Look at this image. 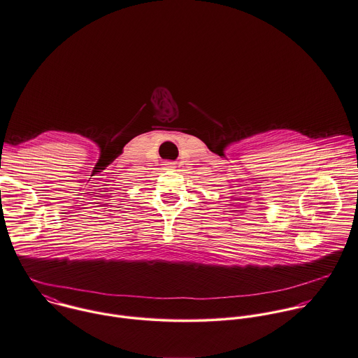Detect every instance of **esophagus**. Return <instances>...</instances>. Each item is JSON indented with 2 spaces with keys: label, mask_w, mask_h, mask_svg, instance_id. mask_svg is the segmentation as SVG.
I'll return each mask as SVG.
<instances>
[{
  "label": "esophagus",
  "mask_w": 358,
  "mask_h": 358,
  "mask_svg": "<svg viewBox=\"0 0 358 358\" xmlns=\"http://www.w3.org/2000/svg\"><path fill=\"white\" fill-rule=\"evenodd\" d=\"M164 167H166L167 170H174V169H176V164H174L173 162H166V163H164Z\"/></svg>",
  "instance_id": "esophagus-1"
}]
</instances>
